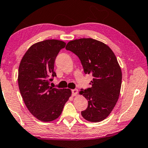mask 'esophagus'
Segmentation results:
<instances>
[{
	"instance_id": "esophagus-1",
	"label": "esophagus",
	"mask_w": 148,
	"mask_h": 148,
	"mask_svg": "<svg viewBox=\"0 0 148 148\" xmlns=\"http://www.w3.org/2000/svg\"><path fill=\"white\" fill-rule=\"evenodd\" d=\"M78 91L77 89H74V90H72V95L73 96H76L77 94H78Z\"/></svg>"
}]
</instances>
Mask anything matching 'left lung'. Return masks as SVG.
<instances>
[{
	"label": "left lung",
	"mask_w": 148,
	"mask_h": 148,
	"mask_svg": "<svg viewBox=\"0 0 148 148\" xmlns=\"http://www.w3.org/2000/svg\"><path fill=\"white\" fill-rule=\"evenodd\" d=\"M66 49L78 56L85 74L93 76L92 87L79 92L88 102L82 116L92 122L103 120L118 102L122 85V70L115 54L106 44L92 38L70 41Z\"/></svg>",
	"instance_id": "left-lung-1"
}]
</instances>
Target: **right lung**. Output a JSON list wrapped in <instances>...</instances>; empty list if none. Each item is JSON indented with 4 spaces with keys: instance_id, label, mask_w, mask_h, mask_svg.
Here are the masks:
<instances>
[{
    "instance_id": "1",
    "label": "right lung",
    "mask_w": 148,
    "mask_h": 148,
    "mask_svg": "<svg viewBox=\"0 0 148 148\" xmlns=\"http://www.w3.org/2000/svg\"><path fill=\"white\" fill-rule=\"evenodd\" d=\"M66 42L46 40L32 45L24 55L18 68V82L26 108L42 122H52L58 118L71 96L70 89H58L50 86L56 76L54 62Z\"/></svg>"
}]
</instances>
